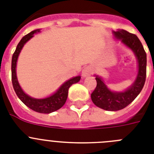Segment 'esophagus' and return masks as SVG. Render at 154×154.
<instances>
[{
	"mask_svg": "<svg viewBox=\"0 0 154 154\" xmlns=\"http://www.w3.org/2000/svg\"><path fill=\"white\" fill-rule=\"evenodd\" d=\"M92 69L91 67H89V66H87V67H85V69H83L82 71V76L84 77H88V76L91 75L92 73Z\"/></svg>",
	"mask_w": 154,
	"mask_h": 154,
	"instance_id": "esophagus-1",
	"label": "esophagus"
}]
</instances>
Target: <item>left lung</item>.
Returning <instances> with one entry per match:
<instances>
[{"mask_svg":"<svg viewBox=\"0 0 154 154\" xmlns=\"http://www.w3.org/2000/svg\"><path fill=\"white\" fill-rule=\"evenodd\" d=\"M114 35L134 52L138 60L139 70L133 85L124 92L111 91L101 78L96 76L97 86L91 93V100L96 106L106 111H119L128 106L140 93L146 77V53L138 37L125 30L114 32Z\"/></svg>","mask_w":154,"mask_h":154,"instance_id":"left-lung-1","label":"left lung"}]
</instances>
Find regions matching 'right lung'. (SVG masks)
Instances as JSON below:
<instances>
[{
	"label": "right lung",
	"instance_id": "1",
	"mask_svg": "<svg viewBox=\"0 0 154 154\" xmlns=\"http://www.w3.org/2000/svg\"><path fill=\"white\" fill-rule=\"evenodd\" d=\"M39 29H36V30L31 32L29 34L25 35L17 45L15 51L13 53L12 60H11V81H12L13 88H14L16 94L26 106H28L29 109L35 112L49 114V113L58 110L63 106L66 101V98H67L68 90H69V87L73 84L78 82L81 80V77L78 76V77H73V78L67 81L64 83L53 95L46 97V98H43V99H35V98L29 97L21 90V87L18 82V80H17V77H16L17 60H18V55L25 42H28L31 38L34 36V33L39 32Z\"/></svg>",
	"mask_w": 154,
	"mask_h": 154
}]
</instances>
